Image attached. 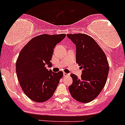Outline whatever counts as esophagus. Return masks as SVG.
<instances>
[{
	"label": "esophagus",
	"mask_w": 125,
	"mask_h": 125,
	"mask_svg": "<svg viewBox=\"0 0 125 125\" xmlns=\"http://www.w3.org/2000/svg\"><path fill=\"white\" fill-rule=\"evenodd\" d=\"M63 75L64 77H67V76H69V74H67V73H63Z\"/></svg>",
	"instance_id": "1"
}]
</instances>
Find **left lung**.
Instances as JSON below:
<instances>
[{"label":"left lung","instance_id":"8db88e82","mask_svg":"<svg viewBox=\"0 0 125 125\" xmlns=\"http://www.w3.org/2000/svg\"><path fill=\"white\" fill-rule=\"evenodd\" d=\"M75 44L76 62L82 69L81 77L71 74L73 83L69 87L72 97L82 103L95 98L104 89L109 71L107 58L104 51L92 37L85 34H68Z\"/></svg>","mask_w":125,"mask_h":125}]
</instances>
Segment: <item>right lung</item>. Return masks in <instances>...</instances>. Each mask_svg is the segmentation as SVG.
<instances>
[{"label": "right lung", "instance_id": "1", "mask_svg": "<svg viewBox=\"0 0 125 125\" xmlns=\"http://www.w3.org/2000/svg\"><path fill=\"white\" fill-rule=\"evenodd\" d=\"M66 34L38 35L23 48L16 62V72L25 95L33 101L44 102L52 96L63 73H53L46 69L56 45Z\"/></svg>", "mask_w": 125, "mask_h": 125}]
</instances>
